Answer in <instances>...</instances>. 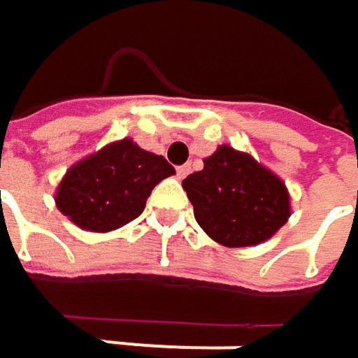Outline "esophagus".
<instances>
[{
	"instance_id": "esophagus-1",
	"label": "esophagus",
	"mask_w": 358,
	"mask_h": 358,
	"mask_svg": "<svg viewBox=\"0 0 358 358\" xmlns=\"http://www.w3.org/2000/svg\"><path fill=\"white\" fill-rule=\"evenodd\" d=\"M188 172H190V164L176 168V174H178V178H186V176H188Z\"/></svg>"
}]
</instances>
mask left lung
<instances>
[{
    "mask_svg": "<svg viewBox=\"0 0 358 358\" xmlns=\"http://www.w3.org/2000/svg\"><path fill=\"white\" fill-rule=\"evenodd\" d=\"M203 170L182 180L196 224L224 247H255L271 238L290 217V194L282 180L228 145L203 159Z\"/></svg>",
    "mask_w": 358,
    "mask_h": 358,
    "instance_id": "obj_1",
    "label": "left lung"
}]
</instances>
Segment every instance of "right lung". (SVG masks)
Instances as JSON below:
<instances>
[{
	"instance_id": "obj_1",
	"label": "right lung",
	"mask_w": 358,
	"mask_h": 358,
	"mask_svg": "<svg viewBox=\"0 0 358 358\" xmlns=\"http://www.w3.org/2000/svg\"><path fill=\"white\" fill-rule=\"evenodd\" d=\"M172 174L164 155L122 138L74 164L55 190V205L83 230H117L143 213L151 190Z\"/></svg>"
}]
</instances>
